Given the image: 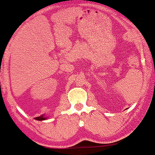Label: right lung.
Instances as JSON below:
<instances>
[{
  "label": "right lung",
  "instance_id": "right-lung-1",
  "mask_svg": "<svg viewBox=\"0 0 155 155\" xmlns=\"http://www.w3.org/2000/svg\"><path fill=\"white\" fill-rule=\"evenodd\" d=\"M37 120H38V121H43V120H45V119H47V118H46V117H45V116H44L43 115H41V116H39V117H37V118H35Z\"/></svg>",
  "mask_w": 155,
  "mask_h": 155
}]
</instances>
